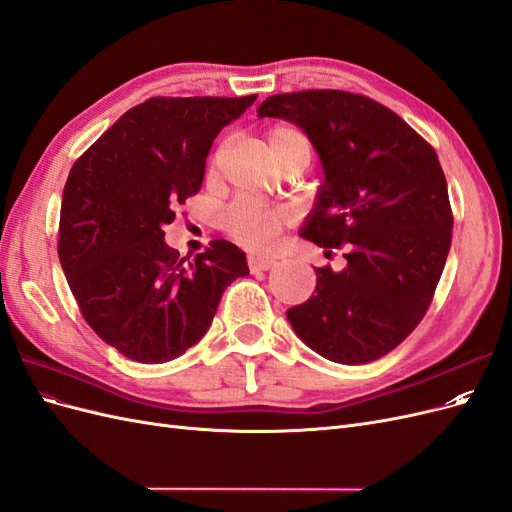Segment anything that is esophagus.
<instances>
[{
    "label": "esophagus",
    "instance_id": "34e87169",
    "mask_svg": "<svg viewBox=\"0 0 512 512\" xmlns=\"http://www.w3.org/2000/svg\"><path fill=\"white\" fill-rule=\"evenodd\" d=\"M247 265H250V269L256 273V271H269L277 265V260L273 256H265V254H256L252 252L250 256H247Z\"/></svg>",
    "mask_w": 512,
    "mask_h": 512
}]
</instances>
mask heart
Segmentation results:
<instances>
[{"label":"heart","instance_id":"heart-1","mask_svg":"<svg viewBox=\"0 0 512 512\" xmlns=\"http://www.w3.org/2000/svg\"><path fill=\"white\" fill-rule=\"evenodd\" d=\"M267 145L273 160L280 166L294 158H312V145H309L307 136L297 128H273L267 136ZM284 222L286 213L282 209H271L254 203H239L235 207H230L224 215V228L230 235L252 247L269 245L277 235H280Z\"/></svg>","mask_w":512,"mask_h":512}]
</instances>
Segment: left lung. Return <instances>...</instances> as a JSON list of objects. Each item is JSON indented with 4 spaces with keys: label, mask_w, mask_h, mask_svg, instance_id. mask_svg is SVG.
<instances>
[{
    "label": "left lung",
    "mask_w": 512,
    "mask_h": 512,
    "mask_svg": "<svg viewBox=\"0 0 512 512\" xmlns=\"http://www.w3.org/2000/svg\"><path fill=\"white\" fill-rule=\"evenodd\" d=\"M256 113L299 126L320 158L324 181L299 235L348 250L342 271L316 269V294L288 309L290 327L333 363L376 361L421 322L451 250L436 151L391 108L348 91L277 94Z\"/></svg>",
    "instance_id": "left-lung-1"
}]
</instances>
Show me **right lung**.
Instances as JSON below:
<instances>
[{"instance_id": "obj_1", "label": "right lung", "mask_w": 512, "mask_h": 512, "mask_svg": "<svg viewBox=\"0 0 512 512\" xmlns=\"http://www.w3.org/2000/svg\"><path fill=\"white\" fill-rule=\"evenodd\" d=\"M256 98H149L70 170L61 269L89 327L132 361L166 363L198 344L226 286L250 275L245 254L222 239L179 258L164 226L203 185L213 138Z\"/></svg>"}]
</instances>
